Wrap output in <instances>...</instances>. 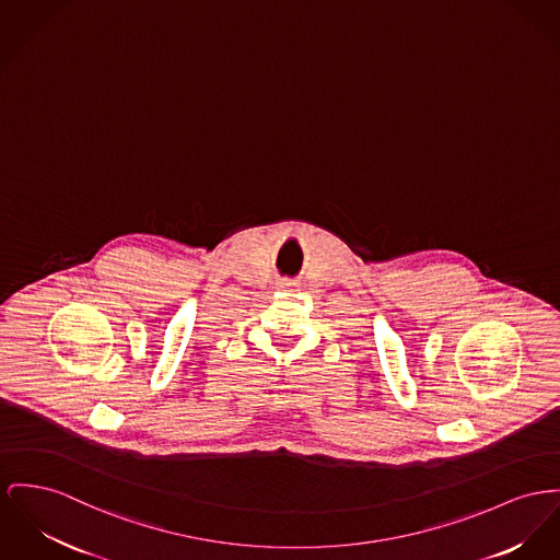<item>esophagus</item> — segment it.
I'll list each match as a JSON object with an SVG mask.
<instances>
[{
    "label": "esophagus",
    "mask_w": 560,
    "mask_h": 560,
    "mask_svg": "<svg viewBox=\"0 0 560 560\" xmlns=\"http://www.w3.org/2000/svg\"><path fill=\"white\" fill-rule=\"evenodd\" d=\"M284 287H293V284H291V282H287V284H284Z\"/></svg>",
    "instance_id": "obj_1"
}]
</instances>
